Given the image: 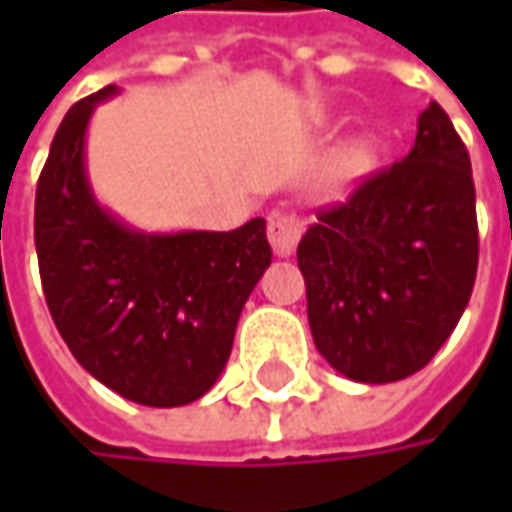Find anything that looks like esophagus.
<instances>
[{
    "label": "esophagus",
    "mask_w": 512,
    "mask_h": 512,
    "mask_svg": "<svg viewBox=\"0 0 512 512\" xmlns=\"http://www.w3.org/2000/svg\"><path fill=\"white\" fill-rule=\"evenodd\" d=\"M302 219L293 213V210H273L267 216V239L273 245V253L287 259L296 245H299V236H302Z\"/></svg>",
    "instance_id": "34e87169"
}]
</instances>
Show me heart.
Wrapping results in <instances>:
<instances>
[{
	"label": "heart",
	"mask_w": 512,
	"mask_h": 512,
	"mask_svg": "<svg viewBox=\"0 0 512 512\" xmlns=\"http://www.w3.org/2000/svg\"><path fill=\"white\" fill-rule=\"evenodd\" d=\"M362 162H364V156L359 153V150H353V153H350V159H347V165H350V168H356V165H362Z\"/></svg>",
	"instance_id": "obj_1"
}]
</instances>
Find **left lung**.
Segmentation results:
<instances>
[{"label": "left lung", "instance_id": "obj_1", "mask_svg": "<svg viewBox=\"0 0 512 512\" xmlns=\"http://www.w3.org/2000/svg\"><path fill=\"white\" fill-rule=\"evenodd\" d=\"M313 342L353 382L413 376L459 325L479 267L467 148L439 102L402 162L362 179L299 242Z\"/></svg>", "mask_w": 512, "mask_h": 512}]
</instances>
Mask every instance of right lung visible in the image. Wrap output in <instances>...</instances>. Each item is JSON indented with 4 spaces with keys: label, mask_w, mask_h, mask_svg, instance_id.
<instances>
[{
    "label": "right lung",
    "mask_w": 512,
    "mask_h": 512,
    "mask_svg": "<svg viewBox=\"0 0 512 512\" xmlns=\"http://www.w3.org/2000/svg\"><path fill=\"white\" fill-rule=\"evenodd\" d=\"M108 85L56 130L33 239L56 330L93 379L130 402L182 407L225 370L247 296L270 265L265 219L216 233H145L96 202L85 136Z\"/></svg>",
    "instance_id": "obj_1"
}]
</instances>
